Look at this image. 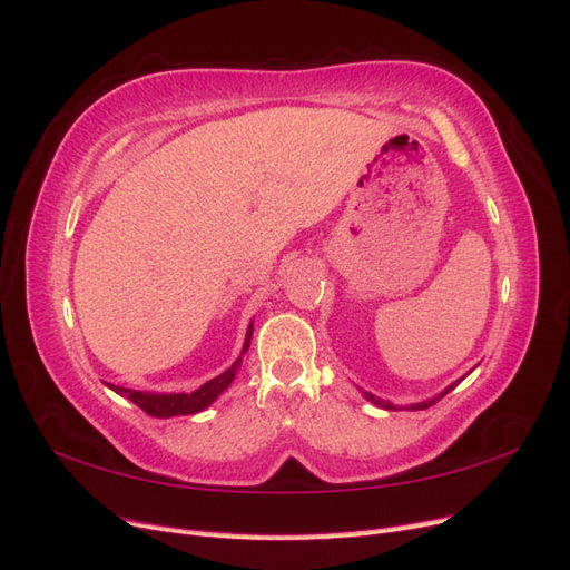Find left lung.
I'll return each mask as SVG.
<instances>
[{
    "mask_svg": "<svg viewBox=\"0 0 570 570\" xmlns=\"http://www.w3.org/2000/svg\"><path fill=\"white\" fill-rule=\"evenodd\" d=\"M462 379H464V376H462ZM462 379H459V381H462ZM459 381L450 383V385H448V389H445L443 393H440V395H435V397H431V400H426V402H416V405H410V410H426V407L435 405V402H438L440 397H443V395H448V393H450V391L454 389V385H456ZM364 397H366V400H370V402H374V405L383 407V410H397L395 405H391V402H383V400H379V397H376V395H372V393H364Z\"/></svg>",
    "mask_w": 570,
    "mask_h": 570,
    "instance_id": "obj_1",
    "label": "left lung"
}]
</instances>
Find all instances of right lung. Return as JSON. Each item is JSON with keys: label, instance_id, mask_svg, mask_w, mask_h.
<instances>
[{"label": "right lung", "instance_id": "right-lung-1", "mask_svg": "<svg viewBox=\"0 0 570 570\" xmlns=\"http://www.w3.org/2000/svg\"><path fill=\"white\" fill-rule=\"evenodd\" d=\"M250 336H253V324L248 326V334L244 341V351L242 355L236 357V362L229 366L227 372H223L219 376L210 379L208 383L200 385L194 393H170V395H160V393H144V391H132V389H120V385L108 383V389L116 391L118 395L132 400L139 410H144L149 416H158V419H168V416H177V414H196L200 410H206L208 405L217 400V395L223 393L227 385L234 381L238 366H242L244 353L248 351L250 345Z\"/></svg>", "mask_w": 570, "mask_h": 570}]
</instances>
